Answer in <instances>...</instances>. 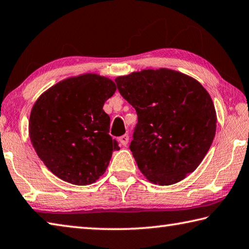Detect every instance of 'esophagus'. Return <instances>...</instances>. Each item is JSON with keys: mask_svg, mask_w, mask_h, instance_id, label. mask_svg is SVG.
<instances>
[{"mask_svg": "<svg viewBox=\"0 0 249 249\" xmlns=\"http://www.w3.org/2000/svg\"><path fill=\"white\" fill-rule=\"evenodd\" d=\"M119 141H120V143L124 146H125L128 144V142H129V136L128 134H124V136H122V137H120L119 138Z\"/></svg>", "mask_w": 249, "mask_h": 249, "instance_id": "esophagus-1", "label": "esophagus"}]
</instances>
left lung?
Instances as JSON below:
<instances>
[{"instance_id": "1", "label": "left lung", "mask_w": 249, "mask_h": 249, "mask_svg": "<svg viewBox=\"0 0 249 249\" xmlns=\"http://www.w3.org/2000/svg\"><path fill=\"white\" fill-rule=\"evenodd\" d=\"M115 82L137 111L130 150L147 179L167 186L193 173L216 128L214 105L203 86L167 69L143 70Z\"/></svg>"}]
</instances>
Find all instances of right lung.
I'll list each match as a JSON object with an SVG mask.
<instances>
[{
	"label": "right lung",
	"mask_w": 249,
	"mask_h": 249,
	"mask_svg": "<svg viewBox=\"0 0 249 249\" xmlns=\"http://www.w3.org/2000/svg\"><path fill=\"white\" fill-rule=\"evenodd\" d=\"M116 85L97 74L68 78L37 99L29 118V137L46 166L73 185L93 184L109 165L119 143L109 136L104 104Z\"/></svg>",
	"instance_id": "1"
}]
</instances>
